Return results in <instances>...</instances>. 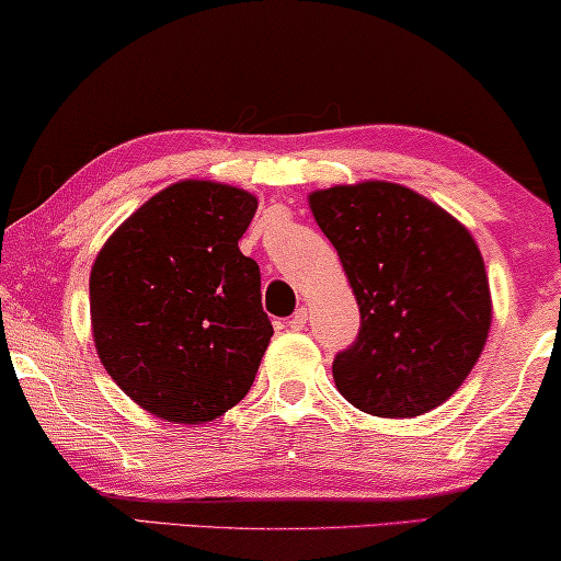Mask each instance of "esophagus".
<instances>
[{
  "mask_svg": "<svg viewBox=\"0 0 561 561\" xmlns=\"http://www.w3.org/2000/svg\"><path fill=\"white\" fill-rule=\"evenodd\" d=\"M307 328V309L305 307H299L295 314H291V320H289V330H305Z\"/></svg>",
  "mask_w": 561,
  "mask_h": 561,
  "instance_id": "esophagus-1",
  "label": "esophagus"
}]
</instances>
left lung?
I'll return each mask as SVG.
<instances>
[{
	"mask_svg": "<svg viewBox=\"0 0 561 561\" xmlns=\"http://www.w3.org/2000/svg\"><path fill=\"white\" fill-rule=\"evenodd\" d=\"M360 307V332L332 363L363 413L438 408L479 363L491 328L483 256L461 221L415 191L363 181L309 194Z\"/></svg>",
	"mask_w": 561,
	"mask_h": 561,
	"instance_id": "8db88e82",
	"label": "left lung"
}]
</instances>
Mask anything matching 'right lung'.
<instances>
[{"instance_id": "1", "label": "right lung", "mask_w": 561, "mask_h": 561, "mask_svg": "<svg viewBox=\"0 0 561 561\" xmlns=\"http://www.w3.org/2000/svg\"><path fill=\"white\" fill-rule=\"evenodd\" d=\"M256 196L179 181L125 219L90 272L100 363L144 411L214 421L252 388L272 340L259 264L239 252Z\"/></svg>"}]
</instances>
